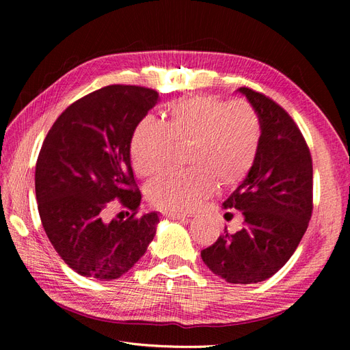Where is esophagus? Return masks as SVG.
<instances>
[{"label":"esophagus","mask_w":350,"mask_h":350,"mask_svg":"<svg viewBox=\"0 0 350 350\" xmlns=\"http://www.w3.org/2000/svg\"><path fill=\"white\" fill-rule=\"evenodd\" d=\"M163 216L169 217V219H174V220H185V219L189 217L185 213H176V211H165Z\"/></svg>","instance_id":"esophagus-1"}]
</instances>
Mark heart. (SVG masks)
<instances>
[{
	"label": "heart",
	"instance_id": "obj_1",
	"mask_svg": "<svg viewBox=\"0 0 350 350\" xmlns=\"http://www.w3.org/2000/svg\"><path fill=\"white\" fill-rule=\"evenodd\" d=\"M178 143H193L184 171H169L147 185L150 203L167 211H187L213 193L217 178L232 184L252 169L261 143L257 112L245 100L196 96L169 105V121L153 115L139 121L131 135L133 166L142 176L162 171Z\"/></svg>",
	"mask_w": 350,
	"mask_h": 350
}]
</instances>
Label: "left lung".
Instances as JSON below:
<instances>
[{"instance_id": "obj_1", "label": "left lung", "mask_w": 350, "mask_h": 350, "mask_svg": "<svg viewBox=\"0 0 350 350\" xmlns=\"http://www.w3.org/2000/svg\"><path fill=\"white\" fill-rule=\"evenodd\" d=\"M239 92L261 126L256 163L224 203L242 215V228L235 234L225 228L201 258L226 282L248 284L271 278L299 245L314 206L312 159L298 125L279 103L250 88Z\"/></svg>"}]
</instances>
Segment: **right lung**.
<instances>
[{
    "mask_svg": "<svg viewBox=\"0 0 350 350\" xmlns=\"http://www.w3.org/2000/svg\"><path fill=\"white\" fill-rule=\"evenodd\" d=\"M157 98L153 89L126 84L94 90L58 116L40 147L35 188L42 226L58 256L84 278L118 279L156 234L157 213L139 216L130 142ZM113 199L130 218L106 220Z\"/></svg>",
    "mask_w": 350,
    "mask_h": 350,
    "instance_id": "right-lung-1",
    "label": "right lung"
}]
</instances>
